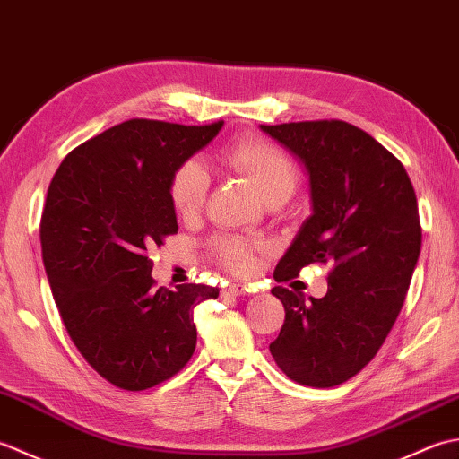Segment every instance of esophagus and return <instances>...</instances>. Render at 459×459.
Returning <instances> with one entry per match:
<instances>
[{
  "mask_svg": "<svg viewBox=\"0 0 459 459\" xmlns=\"http://www.w3.org/2000/svg\"><path fill=\"white\" fill-rule=\"evenodd\" d=\"M248 291V288L245 286V284H229V286H224L222 288V296L227 298V296H242V294H247Z\"/></svg>",
  "mask_w": 459,
  "mask_h": 459,
  "instance_id": "1",
  "label": "esophagus"
}]
</instances>
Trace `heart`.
Here are the masks:
<instances>
[{"label": "heart", "instance_id": "1", "mask_svg": "<svg viewBox=\"0 0 459 459\" xmlns=\"http://www.w3.org/2000/svg\"><path fill=\"white\" fill-rule=\"evenodd\" d=\"M222 161L255 185L268 204L286 203L299 185V169L290 155L260 138H242L222 150ZM209 189V175L197 161H185L173 173L169 201L179 219L197 217ZM214 252L230 270L250 272L256 264L255 247L240 238H221Z\"/></svg>", "mask_w": 459, "mask_h": 459}]
</instances>
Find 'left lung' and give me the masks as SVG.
<instances>
[{
  "mask_svg": "<svg viewBox=\"0 0 459 459\" xmlns=\"http://www.w3.org/2000/svg\"><path fill=\"white\" fill-rule=\"evenodd\" d=\"M304 163L311 214L274 278L331 262L327 294L272 288L286 309L270 353L299 385L327 388L377 355L401 314L422 247L416 193L404 165L373 135L341 120L260 126Z\"/></svg>",
  "mask_w": 459,
  "mask_h": 459,
  "instance_id": "obj_1",
  "label": "left lung"
}]
</instances>
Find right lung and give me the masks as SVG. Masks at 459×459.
I'll list each match as a JSON object with an SVG mask.
<instances>
[{
    "instance_id": "obj_1",
    "label": "right lung",
    "mask_w": 459,
    "mask_h": 459,
    "mask_svg": "<svg viewBox=\"0 0 459 459\" xmlns=\"http://www.w3.org/2000/svg\"><path fill=\"white\" fill-rule=\"evenodd\" d=\"M224 122L128 120L66 155L48 185L41 250L73 343L114 386L145 391L187 365L193 307L219 290L155 288L145 255L178 232L173 173L217 138Z\"/></svg>"
}]
</instances>
